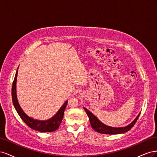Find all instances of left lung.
I'll use <instances>...</instances> for the list:
<instances>
[{
    "label": "left lung",
    "mask_w": 157,
    "mask_h": 157,
    "mask_svg": "<svg viewBox=\"0 0 157 157\" xmlns=\"http://www.w3.org/2000/svg\"><path fill=\"white\" fill-rule=\"evenodd\" d=\"M84 109L88 116L90 124H91L93 129L94 130H96V132H98V133H101V134H122V133L128 132V130H130L133 126H134V125L135 124V123L137 120V118H138L140 115V113L135 118L134 121L132 123H130L129 125H128L125 127L114 128V127H111V126L104 124L103 123H102L100 121H99L96 116L93 115L91 112L89 111L87 109L84 107Z\"/></svg>",
    "instance_id": "1"
}]
</instances>
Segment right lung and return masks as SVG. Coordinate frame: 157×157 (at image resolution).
<instances>
[{"instance_id":"1","label":"right lung","mask_w":157,"mask_h":157,"mask_svg":"<svg viewBox=\"0 0 157 157\" xmlns=\"http://www.w3.org/2000/svg\"><path fill=\"white\" fill-rule=\"evenodd\" d=\"M17 69L16 73L15 78H14L13 82L12 84V102L13 104V106L15 107L19 116L21 117L23 121L28 126L35 130L41 132H54L59 127L61 122L62 121V119L63 118L64 111L66 106H67L68 101H66L64 103L63 105L59 109V111L57 112L56 115L48 120L39 121V120L33 119V118L28 117L22 110L20 104L18 103L17 98L16 81H17Z\"/></svg>"}]
</instances>
